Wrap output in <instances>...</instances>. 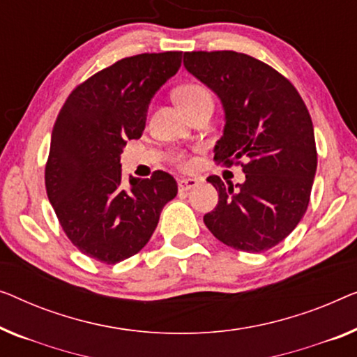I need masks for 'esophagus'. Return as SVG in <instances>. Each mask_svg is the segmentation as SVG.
Returning <instances> with one entry per match:
<instances>
[{
    "mask_svg": "<svg viewBox=\"0 0 357 357\" xmlns=\"http://www.w3.org/2000/svg\"><path fill=\"white\" fill-rule=\"evenodd\" d=\"M198 180L196 178H180L178 180V188L182 190V191H187V190H191V188H195V187H198Z\"/></svg>",
    "mask_w": 357,
    "mask_h": 357,
    "instance_id": "esophagus-1",
    "label": "esophagus"
}]
</instances>
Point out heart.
Here are the masks:
<instances>
[{"instance_id":"heart-1","label":"heart","mask_w":357,"mask_h":357,"mask_svg":"<svg viewBox=\"0 0 357 357\" xmlns=\"http://www.w3.org/2000/svg\"><path fill=\"white\" fill-rule=\"evenodd\" d=\"M175 100H177L178 105L182 106L185 111L191 109V107H195L196 105H199V102H203V101H213L211 100L209 91L201 85L182 86V89H178L177 91H175ZM177 161L182 167H191V164H193V161H191V159L187 156H178Z\"/></svg>"}]
</instances>
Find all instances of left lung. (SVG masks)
Here are the masks:
<instances>
[{
  "label": "left lung",
  "instance_id": "8db88e82",
  "mask_svg": "<svg viewBox=\"0 0 357 357\" xmlns=\"http://www.w3.org/2000/svg\"><path fill=\"white\" fill-rule=\"evenodd\" d=\"M183 66L224 107L214 159L229 166L245 161L243 183L208 177L219 201L204 224L234 250H271L291 234L309 204L317 151L307 107L285 77L248 54L191 51Z\"/></svg>",
  "mask_w": 357,
  "mask_h": 357
}]
</instances>
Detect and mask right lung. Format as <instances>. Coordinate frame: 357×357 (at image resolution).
Listing matches in <instances>:
<instances>
[{"label":"right lung","mask_w":357,"mask_h":357,"mask_svg":"<svg viewBox=\"0 0 357 357\" xmlns=\"http://www.w3.org/2000/svg\"><path fill=\"white\" fill-rule=\"evenodd\" d=\"M180 64V51L117 61L77 86L56 119L46 193L67 238L93 259L116 264L137 255L177 196V182L162 170L130 175L123 187L121 154L142 137L149 102Z\"/></svg>","instance_id":"1"}]
</instances>
